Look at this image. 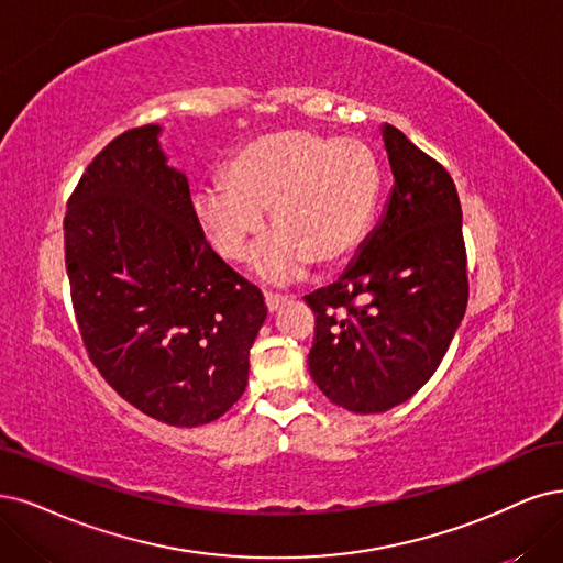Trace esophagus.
Returning <instances> with one entry per match:
<instances>
[{
	"label": "esophagus",
	"instance_id": "1",
	"mask_svg": "<svg viewBox=\"0 0 563 563\" xmlns=\"http://www.w3.org/2000/svg\"><path fill=\"white\" fill-rule=\"evenodd\" d=\"M287 301V295H278V292H264V303L268 310H278L283 303Z\"/></svg>",
	"mask_w": 563,
	"mask_h": 563
}]
</instances>
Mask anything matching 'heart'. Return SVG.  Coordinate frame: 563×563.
Masks as SVG:
<instances>
[{"label": "heart", "instance_id": "heart-1", "mask_svg": "<svg viewBox=\"0 0 563 563\" xmlns=\"http://www.w3.org/2000/svg\"><path fill=\"white\" fill-rule=\"evenodd\" d=\"M380 199V166L360 139L285 130L245 143L222 180L195 197L206 239L229 262L245 257L268 211L274 236L260 274L287 280L313 262L334 268L362 247Z\"/></svg>", "mask_w": 563, "mask_h": 563}]
</instances>
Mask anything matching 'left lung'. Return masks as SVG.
Returning a JSON list of instances; mask_svg holds the SVG:
<instances>
[{
  "label": "left lung",
  "instance_id": "1",
  "mask_svg": "<svg viewBox=\"0 0 563 563\" xmlns=\"http://www.w3.org/2000/svg\"><path fill=\"white\" fill-rule=\"evenodd\" d=\"M383 136L394 174L387 213L345 274L306 297L316 313L310 378L362 415L408 401L433 376L468 303L452 176L391 124Z\"/></svg>",
  "mask_w": 563,
  "mask_h": 563
}]
</instances>
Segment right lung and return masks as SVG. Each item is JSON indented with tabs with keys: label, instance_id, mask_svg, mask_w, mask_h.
Segmentation results:
<instances>
[{
	"label": "right lung",
	"instance_id": "add662e5",
	"mask_svg": "<svg viewBox=\"0 0 563 563\" xmlns=\"http://www.w3.org/2000/svg\"><path fill=\"white\" fill-rule=\"evenodd\" d=\"M157 134L122 132L88 164L67 201L65 264L101 378L159 422L199 427L245 391L266 306L203 239Z\"/></svg>",
	"mask_w": 563,
	"mask_h": 563
}]
</instances>
